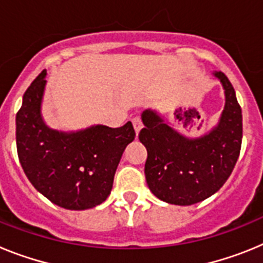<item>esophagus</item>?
<instances>
[{"mask_svg": "<svg viewBox=\"0 0 263 263\" xmlns=\"http://www.w3.org/2000/svg\"><path fill=\"white\" fill-rule=\"evenodd\" d=\"M132 122H133L134 130H136L137 136H138L139 130L142 129V126H143V124H142V120H141V118H139V117H134L133 120H132Z\"/></svg>", "mask_w": 263, "mask_h": 263, "instance_id": "obj_1", "label": "esophagus"}]
</instances>
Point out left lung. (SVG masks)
<instances>
[{
    "instance_id": "1",
    "label": "left lung",
    "mask_w": 263,
    "mask_h": 263,
    "mask_svg": "<svg viewBox=\"0 0 263 263\" xmlns=\"http://www.w3.org/2000/svg\"><path fill=\"white\" fill-rule=\"evenodd\" d=\"M213 75L225 90L217 126L199 138H187L153 110L142 113L139 141L147 150L145 175L150 191L175 205H192L212 196L231 176L242 142V113L233 85L221 71Z\"/></svg>"
}]
</instances>
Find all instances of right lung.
<instances>
[{
  "label": "right lung",
  "instance_id": "1",
  "mask_svg": "<svg viewBox=\"0 0 263 263\" xmlns=\"http://www.w3.org/2000/svg\"><path fill=\"white\" fill-rule=\"evenodd\" d=\"M46 75L45 69L30 84L15 117L21 166L31 184L53 204L89 210L110 194L122 153L136 132L130 121L116 129L96 125L76 133L50 129L41 115Z\"/></svg>",
  "mask_w": 263,
  "mask_h": 263
}]
</instances>
